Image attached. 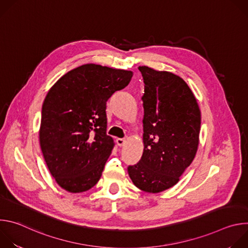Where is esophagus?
I'll return each mask as SVG.
<instances>
[{"label": "esophagus", "mask_w": 248, "mask_h": 248, "mask_svg": "<svg viewBox=\"0 0 248 248\" xmlns=\"http://www.w3.org/2000/svg\"><path fill=\"white\" fill-rule=\"evenodd\" d=\"M125 142H126V141L124 138H118L117 139V143H118L119 146H124L125 144Z\"/></svg>", "instance_id": "obj_1"}]
</instances>
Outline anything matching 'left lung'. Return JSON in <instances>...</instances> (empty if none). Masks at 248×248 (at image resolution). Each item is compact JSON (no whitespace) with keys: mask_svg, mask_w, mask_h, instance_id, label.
<instances>
[{"mask_svg":"<svg viewBox=\"0 0 248 248\" xmlns=\"http://www.w3.org/2000/svg\"><path fill=\"white\" fill-rule=\"evenodd\" d=\"M142 96L143 154L127 168L133 185L158 193L172 187L192 163L199 144L201 113L186 82L170 72L139 66Z\"/></svg>","mask_w":248,"mask_h":248,"instance_id":"8db88e82","label":"left lung"}]
</instances>
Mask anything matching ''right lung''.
<instances>
[{
    "mask_svg": "<svg viewBox=\"0 0 248 248\" xmlns=\"http://www.w3.org/2000/svg\"><path fill=\"white\" fill-rule=\"evenodd\" d=\"M132 76L131 70L86 63L69 70L48 91L39 141L52 176L64 190L87 191L99 182L115 146L106 133V104Z\"/></svg>",
    "mask_w": 248,
    "mask_h": 248,
    "instance_id": "add662e5",
    "label": "right lung"
}]
</instances>
